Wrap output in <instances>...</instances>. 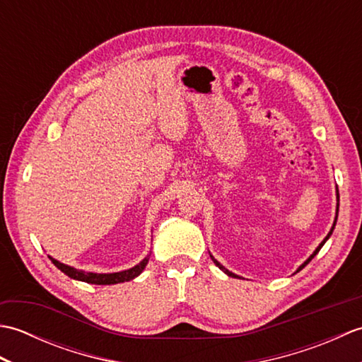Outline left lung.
I'll return each mask as SVG.
<instances>
[{"label":"left lung","mask_w":362,"mask_h":362,"mask_svg":"<svg viewBox=\"0 0 362 362\" xmlns=\"http://www.w3.org/2000/svg\"><path fill=\"white\" fill-rule=\"evenodd\" d=\"M336 197H337V205H336V218H334V222H333V227H332V230H329V232H328V235L325 236V240H324V241H322V243H320V244L317 245V249H316V250H314V252L311 253V255H310V258H308V259H306V261H305V263H303L302 266H300V267L297 269V272H298V271H302V269H303V267H305L306 264H308V263H310V261H311V259H313L314 257H316V255H317V253H319V250L322 249V245H324V244H325V243L328 241V238H329V236H332V233H333V230H334V226H336V221H337V213H339V191H336ZM210 257H211V259H213V263H214V264H216V266H218V267L221 269V271H222V272H226V274H227L228 276H233V279H241V276H238L236 274H233V272H230V271H228V269H226L224 266H222V264L219 263V261H218V259H214V257L211 255V253H210Z\"/></svg>","instance_id":"1"}]
</instances>
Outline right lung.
Masks as SVG:
<instances>
[{
  "mask_svg": "<svg viewBox=\"0 0 362 362\" xmlns=\"http://www.w3.org/2000/svg\"><path fill=\"white\" fill-rule=\"evenodd\" d=\"M149 257L151 255L143 258L136 266L130 267V269H126V271L112 272V274L86 272V271H81V269H76V267H71V266H68V264L60 263V261H57L56 258H52V257H49V259L52 261L54 266H56L57 269H60V271H62L65 275H68L73 280L86 281V283H90V284H117V283L130 281V280H134L135 276L140 275L144 271L146 264H148Z\"/></svg>",
  "mask_w": 362,
  "mask_h": 362,
  "instance_id": "right-lung-1",
  "label": "right lung"
}]
</instances>
